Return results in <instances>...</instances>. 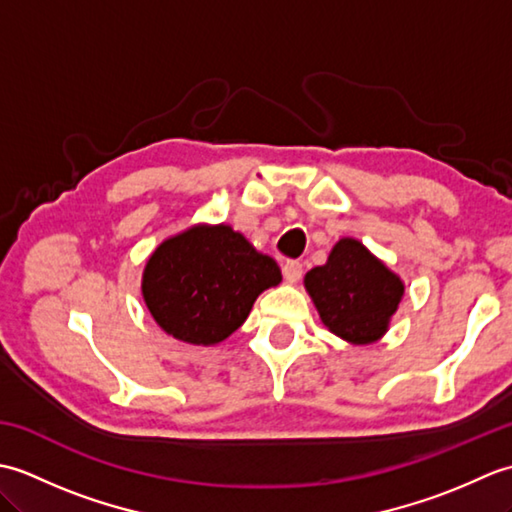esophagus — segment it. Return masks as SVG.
<instances>
[{
  "instance_id": "esophagus-1",
  "label": "esophagus",
  "mask_w": 512,
  "mask_h": 512,
  "mask_svg": "<svg viewBox=\"0 0 512 512\" xmlns=\"http://www.w3.org/2000/svg\"><path fill=\"white\" fill-rule=\"evenodd\" d=\"M281 270H284V277L288 281H299L303 275V264L297 262V259H290V262H286Z\"/></svg>"
}]
</instances>
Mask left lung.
Segmentation results:
<instances>
[{
	"label": "left lung",
	"mask_w": 512,
	"mask_h": 512,
	"mask_svg": "<svg viewBox=\"0 0 512 512\" xmlns=\"http://www.w3.org/2000/svg\"><path fill=\"white\" fill-rule=\"evenodd\" d=\"M306 288L321 321L341 339L365 345L387 330L402 299V281L356 239H341L328 264L312 268Z\"/></svg>",
	"instance_id": "8db88e82"
}]
</instances>
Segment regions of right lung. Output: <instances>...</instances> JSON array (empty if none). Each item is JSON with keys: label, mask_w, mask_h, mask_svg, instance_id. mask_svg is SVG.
I'll list each match as a JSON object with an SVG mask.
<instances>
[{"label": "right lung", "mask_w": 512, "mask_h": 512, "mask_svg": "<svg viewBox=\"0 0 512 512\" xmlns=\"http://www.w3.org/2000/svg\"><path fill=\"white\" fill-rule=\"evenodd\" d=\"M279 281L275 259L257 253L231 226H193L149 257L143 297L173 339L213 345L231 336L259 292Z\"/></svg>", "instance_id": "right-lung-1"}]
</instances>
